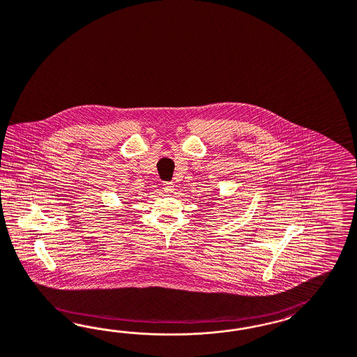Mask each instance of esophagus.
<instances>
[{"instance_id":"1","label":"esophagus","mask_w":357,"mask_h":357,"mask_svg":"<svg viewBox=\"0 0 357 357\" xmlns=\"http://www.w3.org/2000/svg\"><path fill=\"white\" fill-rule=\"evenodd\" d=\"M163 191L167 192V194H172L174 191V184L170 182H165L163 183Z\"/></svg>"}]
</instances>
